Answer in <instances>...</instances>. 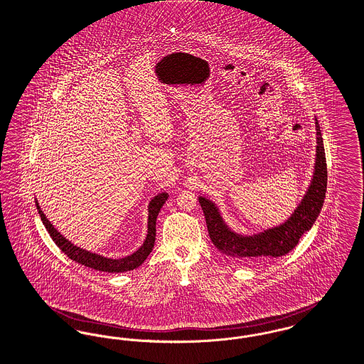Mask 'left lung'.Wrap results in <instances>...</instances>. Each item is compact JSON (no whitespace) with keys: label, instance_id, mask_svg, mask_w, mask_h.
<instances>
[{"label":"left lung","instance_id":"8db88e82","mask_svg":"<svg viewBox=\"0 0 364 364\" xmlns=\"http://www.w3.org/2000/svg\"><path fill=\"white\" fill-rule=\"evenodd\" d=\"M316 121V164L312 183L299 208L282 225L255 236H242L232 232L223 221L218 209L206 198H199L200 208L214 246L225 256L240 262H252L259 258L287 255L299 245V237L311 230L321 213L327 188V164L321 139V127Z\"/></svg>","mask_w":364,"mask_h":364}]
</instances>
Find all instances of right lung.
<instances>
[{
  "instance_id": "right-lung-1",
  "label": "right lung",
  "mask_w": 364,
  "mask_h": 364,
  "mask_svg": "<svg viewBox=\"0 0 364 364\" xmlns=\"http://www.w3.org/2000/svg\"><path fill=\"white\" fill-rule=\"evenodd\" d=\"M166 199H168V193H159V195H156L151 199L150 206H149V234H147L144 243L133 255L119 258V259H112V258H107V257L93 255L90 252H86V250H82V249L74 246L71 242H68L65 237H63V235H60V232H58L56 228L49 223V220L45 217L43 210L40 209L37 200H36V205H37L38 213L41 215V220H43L46 231L49 232V235L53 239V242L58 245V247L68 258H71L73 261L80 262L85 267L97 269V271H103V272H127V271H132V269L137 268L139 265H141L144 262V259L150 255L151 250L154 247V243H155L156 217H158V213H159V210L164 206Z\"/></svg>"
}]
</instances>
